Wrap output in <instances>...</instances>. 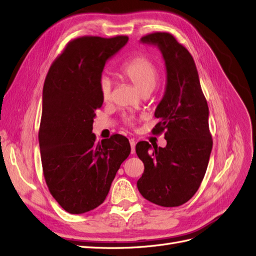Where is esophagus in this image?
I'll list each match as a JSON object with an SVG mask.
<instances>
[{"mask_svg":"<svg viewBox=\"0 0 256 256\" xmlns=\"http://www.w3.org/2000/svg\"><path fill=\"white\" fill-rule=\"evenodd\" d=\"M129 143H130V146H131V154H134L136 152V142L134 140V138H129Z\"/></svg>","mask_w":256,"mask_h":256,"instance_id":"esophagus-1","label":"esophagus"}]
</instances>
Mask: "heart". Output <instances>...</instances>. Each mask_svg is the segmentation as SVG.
I'll use <instances>...</instances> for the list:
<instances>
[{
	"mask_svg": "<svg viewBox=\"0 0 256 256\" xmlns=\"http://www.w3.org/2000/svg\"><path fill=\"white\" fill-rule=\"evenodd\" d=\"M120 75L127 79L136 89L145 95L152 93L158 82L160 71L152 59L144 55H138L127 60L118 70ZM112 86L110 79L102 77L100 82V92L104 102L111 100ZM128 125H132L131 120H127Z\"/></svg>",
	"mask_w": 256,
	"mask_h": 256,
	"instance_id": "1",
	"label": "heart"
}]
</instances>
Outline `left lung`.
<instances>
[{
    "mask_svg": "<svg viewBox=\"0 0 256 256\" xmlns=\"http://www.w3.org/2000/svg\"><path fill=\"white\" fill-rule=\"evenodd\" d=\"M140 41L156 46L165 60L166 91L154 112L160 122L152 132H164L167 145L152 150L148 142L136 144V154L145 167L136 184L148 201L174 208L195 195L206 174L213 147L208 107L186 48L165 32L148 34Z\"/></svg>",
    "mask_w": 256,
    "mask_h": 256,
    "instance_id": "1",
    "label": "left lung"
}]
</instances>
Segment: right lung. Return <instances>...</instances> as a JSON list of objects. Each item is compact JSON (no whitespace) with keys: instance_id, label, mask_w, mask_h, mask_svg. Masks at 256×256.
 <instances>
[{"instance_id":"add662e5","label":"right lung","mask_w":256,"mask_h":256,"mask_svg":"<svg viewBox=\"0 0 256 256\" xmlns=\"http://www.w3.org/2000/svg\"><path fill=\"white\" fill-rule=\"evenodd\" d=\"M127 41V36L73 39L44 82L38 136L43 174L52 196L71 214L102 204L131 150L124 136L96 143L92 134L95 111L104 102L100 82L104 64Z\"/></svg>"}]
</instances>
